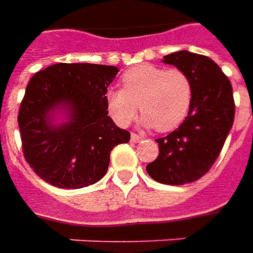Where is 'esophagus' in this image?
Here are the masks:
<instances>
[{
    "mask_svg": "<svg viewBox=\"0 0 253 253\" xmlns=\"http://www.w3.org/2000/svg\"><path fill=\"white\" fill-rule=\"evenodd\" d=\"M130 139H131L132 143H137V142H139L141 139H142V137H141V135H138V134H134V132H132L131 137H130Z\"/></svg>",
    "mask_w": 253,
    "mask_h": 253,
    "instance_id": "esophagus-1",
    "label": "esophagus"
}]
</instances>
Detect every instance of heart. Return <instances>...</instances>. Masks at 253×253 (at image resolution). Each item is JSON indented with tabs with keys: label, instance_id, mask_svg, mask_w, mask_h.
I'll return each instance as SVG.
<instances>
[{
	"label": "heart",
	"instance_id": "1",
	"mask_svg": "<svg viewBox=\"0 0 253 253\" xmlns=\"http://www.w3.org/2000/svg\"><path fill=\"white\" fill-rule=\"evenodd\" d=\"M192 83L180 69L138 65L122 76V89H110L105 103L111 118L122 127L135 118L141 126L160 132L175 130L184 122L192 103Z\"/></svg>",
	"mask_w": 253,
	"mask_h": 253
}]
</instances>
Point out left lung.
I'll return each instance as SVG.
<instances>
[{"instance_id": "1", "label": "left lung", "mask_w": 253, "mask_h": 253, "mask_svg": "<svg viewBox=\"0 0 253 253\" xmlns=\"http://www.w3.org/2000/svg\"><path fill=\"white\" fill-rule=\"evenodd\" d=\"M163 62L180 69L192 83L188 115L167 137L156 139L159 157L146 167L163 184L181 186L201 179L221 153L234 119L232 84L209 57L187 50L165 55Z\"/></svg>"}]
</instances>
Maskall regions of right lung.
Masks as SVG:
<instances>
[{"instance_id": "add662e5", "label": "right lung", "mask_w": 253, "mask_h": 253, "mask_svg": "<svg viewBox=\"0 0 253 253\" xmlns=\"http://www.w3.org/2000/svg\"><path fill=\"white\" fill-rule=\"evenodd\" d=\"M118 72L108 65L57 63L31 78L17 122L25 160L48 184L76 190L97 183L111 150L130 141L105 103Z\"/></svg>"}]
</instances>
